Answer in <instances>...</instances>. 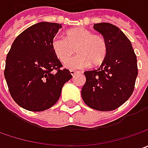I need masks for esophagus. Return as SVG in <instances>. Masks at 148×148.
I'll use <instances>...</instances> for the list:
<instances>
[{"mask_svg":"<svg viewBox=\"0 0 148 148\" xmlns=\"http://www.w3.org/2000/svg\"><path fill=\"white\" fill-rule=\"evenodd\" d=\"M70 72H71V76H75L77 73H78V71H75V70H71V71H70Z\"/></svg>","mask_w":148,"mask_h":148,"instance_id":"obj_1","label":"esophagus"}]
</instances>
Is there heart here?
Instances as JSON below:
<instances>
[{"label": "heart", "mask_w": 148, "mask_h": 148, "mask_svg": "<svg viewBox=\"0 0 148 148\" xmlns=\"http://www.w3.org/2000/svg\"><path fill=\"white\" fill-rule=\"evenodd\" d=\"M52 49L60 62L65 63L72 57L75 49L78 53L66 64L69 69H83L89 66H99L109 53V44L103 35L84 29L74 28L66 32V38L55 37Z\"/></svg>", "instance_id": "b5f03b06"}]
</instances>
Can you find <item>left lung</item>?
<instances>
[{
  "label": "left lung",
  "mask_w": 148,
  "mask_h": 148,
  "mask_svg": "<svg viewBox=\"0 0 148 148\" xmlns=\"http://www.w3.org/2000/svg\"><path fill=\"white\" fill-rule=\"evenodd\" d=\"M94 29L106 38L109 53L99 68L84 72L86 81L82 96L91 109L114 110L134 92L138 72L137 56L130 40L117 26L99 23L95 24Z\"/></svg>",
  "instance_id": "8db88e82"
}]
</instances>
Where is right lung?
Returning a JSON list of instances; mask_svg holds the SVG:
<instances>
[{
    "mask_svg": "<svg viewBox=\"0 0 148 148\" xmlns=\"http://www.w3.org/2000/svg\"><path fill=\"white\" fill-rule=\"evenodd\" d=\"M62 25L40 22L19 34L9 51L5 78L15 103L27 110L51 108L72 76L54 54L52 41ZM55 73H53V71Z\"/></svg>",
    "mask_w": 148,
    "mask_h": 148,
    "instance_id": "right-lung-1",
    "label": "right lung"
}]
</instances>
